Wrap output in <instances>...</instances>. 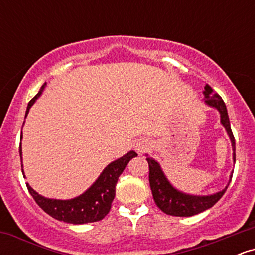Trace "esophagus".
<instances>
[{
  "label": "esophagus",
  "mask_w": 255,
  "mask_h": 255,
  "mask_svg": "<svg viewBox=\"0 0 255 255\" xmlns=\"http://www.w3.org/2000/svg\"><path fill=\"white\" fill-rule=\"evenodd\" d=\"M148 145H150V144H148V142L146 141V140H140V141L136 142L135 148H136L137 152H144L145 150H147Z\"/></svg>",
  "instance_id": "esophagus-1"
}]
</instances>
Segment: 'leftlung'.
I'll return each instance as SVG.
<instances>
[{
	"label": "left lung",
	"mask_w": 255,
	"mask_h": 255,
	"mask_svg": "<svg viewBox=\"0 0 255 255\" xmlns=\"http://www.w3.org/2000/svg\"><path fill=\"white\" fill-rule=\"evenodd\" d=\"M205 99H206V104L210 107L216 108L219 113H221V122L225 127L228 135L231 140V145H233L234 150V162H235V137L233 135V131L230 128L229 116H228L227 107L218 93L213 92L212 87L210 85H205ZM148 163V169H150V174H148V180H150V187L153 195L154 203L166 215L176 216V217H189V216L198 215V213L205 211V210L210 209L215 205L217 201L223 197V194L227 191V187L223 191L216 193L212 195H206V197H195V195L184 194L182 192H178L171 186L170 182L166 180V177L163 174L162 169L154 159L147 157L146 158ZM230 177H233L231 175Z\"/></svg>",
	"instance_id": "1"
}]
</instances>
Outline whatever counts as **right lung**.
Returning a JSON list of instances; mask_svg holds the SVG:
<instances>
[{
    "label": "right lung",
    "mask_w": 255,
    "mask_h": 255,
    "mask_svg": "<svg viewBox=\"0 0 255 255\" xmlns=\"http://www.w3.org/2000/svg\"><path fill=\"white\" fill-rule=\"evenodd\" d=\"M44 86H45V84L43 85L39 92L30 101L27 105V110H26V115L28 114V110L36 102V99L40 96ZM19 152L20 157H21V145L19 147ZM136 156L137 154L135 152L130 151L120 159L110 163L102 172L101 176L97 178V181L84 194L71 199V200H56V199L44 198L37 192H34L28 184H26V186H27L28 192L33 197L38 206L57 221H63L71 224H85L98 222L109 213L111 203L115 198V186L118 183L120 175L124 172L125 168L131 158ZM21 171H24L22 165Z\"/></svg>",
    "instance_id": "obj_1"
}]
</instances>
